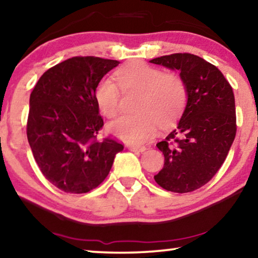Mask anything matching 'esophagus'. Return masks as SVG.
Returning <instances> with one entry per match:
<instances>
[{"label": "esophagus", "mask_w": 258, "mask_h": 258, "mask_svg": "<svg viewBox=\"0 0 258 258\" xmlns=\"http://www.w3.org/2000/svg\"><path fill=\"white\" fill-rule=\"evenodd\" d=\"M128 149L131 152H145L146 147H144V146H141V147H137V146H130Z\"/></svg>", "instance_id": "obj_1"}]
</instances>
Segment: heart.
<instances>
[{
    "label": "heart",
    "mask_w": 258,
    "mask_h": 258,
    "mask_svg": "<svg viewBox=\"0 0 258 258\" xmlns=\"http://www.w3.org/2000/svg\"><path fill=\"white\" fill-rule=\"evenodd\" d=\"M114 81H99L95 101L101 112L114 118L119 112L120 92L139 91L134 110L111 122V133L128 144L139 145L156 132L157 124L167 127L183 112L187 101L186 84L176 73H163L160 68L136 61L114 73ZM119 89L118 90L117 88Z\"/></svg>",
    "instance_id": "b5f03b06"
}]
</instances>
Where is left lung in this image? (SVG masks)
Returning <instances> with one entry per match:
<instances>
[{"label":"left lung","instance_id":"obj_1","mask_svg":"<svg viewBox=\"0 0 258 258\" xmlns=\"http://www.w3.org/2000/svg\"><path fill=\"white\" fill-rule=\"evenodd\" d=\"M151 62L178 69L187 89L177 128L156 144L164 166L154 179L167 191L192 192L213 178L235 139L233 88L214 64L190 53L163 55Z\"/></svg>","mask_w":258,"mask_h":258}]
</instances>
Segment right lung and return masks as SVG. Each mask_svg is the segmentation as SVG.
<instances>
[{
  "label": "right lung",
  "mask_w": 258,
  "mask_h": 258,
  "mask_svg": "<svg viewBox=\"0 0 258 258\" xmlns=\"http://www.w3.org/2000/svg\"><path fill=\"white\" fill-rule=\"evenodd\" d=\"M119 61L74 56L47 69L30 95L26 136L45 178L67 194H87L109 175L124 145L98 139L104 126L95 89Z\"/></svg>",
  "instance_id": "1"
}]
</instances>
